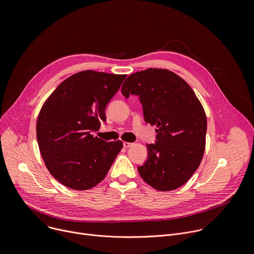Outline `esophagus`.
<instances>
[{
    "instance_id": "obj_1",
    "label": "esophagus",
    "mask_w": 254,
    "mask_h": 254,
    "mask_svg": "<svg viewBox=\"0 0 254 254\" xmlns=\"http://www.w3.org/2000/svg\"><path fill=\"white\" fill-rule=\"evenodd\" d=\"M132 146H133V143H132V142L124 141V147H125L126 149H127V148H130V147H132Z\"/></svg>"
}]
</instances>
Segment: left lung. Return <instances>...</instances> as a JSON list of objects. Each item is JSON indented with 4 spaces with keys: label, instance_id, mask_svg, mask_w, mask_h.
<instances>
[{
    "label": "left lung",
    "instance_id": "1",
    "mask_svg": "<svg viewBox=\"0 0 254 254\" xmlns=\"http://www.w3.org/2000/svg\"><path fill=\"white\" fill-rule=\"evenodd\" d=\"M122 93L139 96L144 122L156 126L157 140L147 144L148 160L137 168L154 189L172 191L183 186L198 169L205 151L207 119L190 85L168 69L135 72Z\"/></svg>",
    "mask_w": 254,
    "mask_h": 254
}]
</instances>
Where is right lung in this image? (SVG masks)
Masks as SVG:
<instances>
[{
    "mask_svg": "<svg viewBox=\"0 0 254 254\" xmlns=\"http://www.w3.org/2000/svg\"><path fill=\"white\" fill-rule=\"evenodd\" d=\"M125 74L85 70L71 75L50 94L38 116L36 131L50 174L73 190L99 184L123 148L91 131L105 122V107L120 89Z\"/></svg>",
    "mask_w": 254,
    "mask_h": 254,
    "instance_id": "1",
    "label": "right lung"
}]
</instances>
